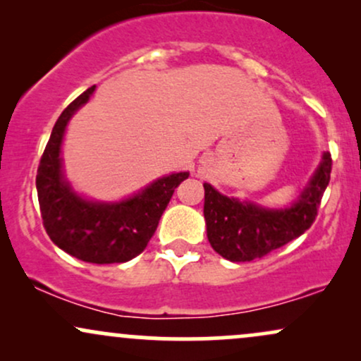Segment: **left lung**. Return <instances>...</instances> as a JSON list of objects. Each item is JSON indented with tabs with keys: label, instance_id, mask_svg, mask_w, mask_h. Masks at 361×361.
Returning <instances> with one entry per match:
<instances>
[{
	"label": "left lung",
	"instance_id": "obj_1",
	"mask_svg": "<svg viewBox=\"0 0 361 361\" xmlns=\"http://www.w3.org/2000/svg\"><path fill=\"white\" fill-rule=\"evenodd\" d=\"M331 169L333 159L326 152L299 200L285 210H267L239 202L205 183L207 238L214 250L229 261H252L299 238L316 221Z\"/></svg>",
	"mask_w": 361,
	"mask_h": 361
}]
</instances>
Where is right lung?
Instances as JSON below:
<instances>
[{
  "label": "right lung",
  "mask_w": 361,
  "mask_h": 361,
  "mask_svg": "<svg viewBox=\"0 0 361 361\" xmlns=\"http://www.w3.org/2000/svg\"><path fill=\"white\" fill-rule=\"evenodd\" d=\"M94 86L69 103L52 128L37 169V195L45 233L54 244L86 263H123L146 250L171 200L188 173L156 180L118 204H94L78 197L61 171V142L73 114L90 100Z\"/></svg>",
  "instance_id": "right-lung-1"
}]
</instances>
